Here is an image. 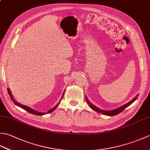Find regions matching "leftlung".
Segmentation results:
<instances>
[{
	"mask_svg": "<svg viewBox=\"0 0 150 150\" xmlns=\"http://www.w3.org/2000/svg\"><path fill=\"white\" fill-rule=\"evenodd\" d=\"M138 96H139V95H137V97H136L135 98H133V99L132 101H130L129 103H127L126 104H124V106H121V107H120V108H117V109L113 110H111V111H104V110H102L98 109V108H97L96 106H95L94 105H93L91 103H90V102L88 100V98L86 97V101H87L88 104H89V106H90V108H91V109H93V110H95V111H97V112H98V113H103V115H105L113 116V115H117V114H119V113L122 112V111L124 109H126V108L127 107H128V106H129L130 104H132L133 103V102H134V101L137 99V98Z\"/></svg>",
	"mask_w": 150,
	"mask_h": 150,
	"instance_id": "8db88e82",
	"label": "left lung"
}]
</instances>
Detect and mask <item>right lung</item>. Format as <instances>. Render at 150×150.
<instances>
[{
  "mask_svg": "<svg viewBox=\"0 0 150 150\" xmlns=\"http://www.w3.org/2000/svg\"><path fill=\"white\" fill-rule=\"evenodd\" d=\"M8 93H9V96H10V98H11V100H12L14 104H15V105H17V106L21 107V108H22V109L26 110V111H28V112H29V113H32V114H33V115H45V114H46V113H51V112H52V111H53V110H55V108H56L57 106H58V105H59V103H59V104H57V106H55V107L53 108L52 110H49L48 111H47V113H40V112H38V111H35V110H33V109H31V108H29V107H28V106H24V105H22V104H21L18 103L17 102H16V101L13 99V98L12 95H11V91H10V90H9V89H8Z\"/></svg>",
  "mask_w": 150,
  "mask_h": 150,
  "instance_id": "right-lung-1",
  "label": "right lung"
}]
</instances>
